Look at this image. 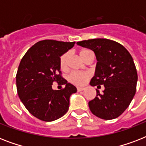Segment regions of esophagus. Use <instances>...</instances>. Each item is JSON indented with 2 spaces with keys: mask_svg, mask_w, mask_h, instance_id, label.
<instances>
[{
  "mask_svg": "<svg viewBox=\"0 0 146 146\" xmlns=\"http://www.w3.org/2000/svg\"><path fill=\"white\" fill-rule=\"evenodd\" d=\"M84 90V88H81V87H77V91L78 92H81Z\"/></svg>",
  "mask_w": 146,
  "mask_h": 146,
  "instance_id": "esophagus-1",
  "label": "esophagus"
}]
</instances>
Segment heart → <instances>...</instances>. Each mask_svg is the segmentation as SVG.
<instances>
[{
    "instance_id": "1",
    "label": "heart",
    "mask_w": 146,
    "mask_h": 146,
    "mask_svg": "<svg viewBox=\"0 0 146 146\" xmlns=\"http://www.w3.org/2000/svg\"><path fill=\"white\" fill-rule=\"evenodd\" d=\"M92 53L91 50L88 49H82L80 50V54L82 59L86 60L88 55ZM69 59H70V52L63 54L60 57V67L61 70L66 71L68 70ZM91 77V74L89 72H77L73 71L67 76V80L70 83L76 86H84Z\"/></svg>"
}]
</instances>
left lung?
Listing matches in <instances>:
<instances>
[{
	"mask_svg": "<svg viewBox=\"0 0 146 146\" xmlns=\"http://www.w3.org/2000/svg\"><path fill=\"white\" fill-rule=\"evenodd\" d=\"M77 44L96 54L98 62L90 85L104 86L103 94L96 89V97L89 102L90 111L104 120L118 117L136 94L138 76L131 54L122 44L107 38L84 40Z\"/></svg>",
	"mask_w": 146,
	"mask_h": 146,
	"instance_id": "obj_1",
	"label": "left lung"
}]
</instances>
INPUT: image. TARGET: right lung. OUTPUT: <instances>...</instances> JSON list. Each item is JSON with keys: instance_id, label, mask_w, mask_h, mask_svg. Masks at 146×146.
I'll return each mask as SVG.
<instances>
[{"instance_id": "add662e5", "label": "right lung", "mask_w": 146, "mask_h": 146, "mask_svg": "<svg viewBox=\"0 0 146 146\" xmlns=\"http://www.w3.org/2000/svg\"><path fill=\"white\" fill-rule=\"evenodd\" d=\"M74 44L75 42L43 40L22 58L16 76L17 93L29 112L39 120L53 121L68 111L70 97L76 88L62 77L60 57ZM54 82L65 87L54 90Z\"/></svg>"}]
</instances>
